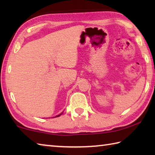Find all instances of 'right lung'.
Instances as JSON below:
<instances>
[{"mask_svg": "<svg viewBox=\"0 0 155 155\" xmlns=\"http://www.w3.org/2000/svg\"><path fill=\"white\" fill-rule=\"evenodd\" d=\"M62 114V113H61V114H58V115H57V116H55L54 117H60V116H61V115Z\"/></svg>", "mask_w": 155, "mask_h": 155, "instance_id": "right-lung-1", "label": "right lung"}]
</instances>
